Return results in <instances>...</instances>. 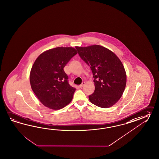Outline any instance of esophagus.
I'll return each mask as SVG.
<instances>
[{
    "label": "esophagus",
    "instance_id": "34e87169",
    "mask_svg": "<svg viewBox=\"0 0 159 159\" xmlns=\"http://www.w3.org/2000/svg\"><path fill=\"white\" fill-rule=\"evenodd\" d=\"M85 84V82H83V83H81V84L80 85H79V87H80V88H82V87H83V86H84V85Z\"/></svg>",
    "mask_w": 159,
    "mask_h": 159
}]
</instances>
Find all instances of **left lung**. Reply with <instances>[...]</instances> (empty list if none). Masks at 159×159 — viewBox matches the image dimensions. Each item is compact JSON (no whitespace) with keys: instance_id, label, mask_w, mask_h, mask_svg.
<instances>
[{"instance_id":"left-lung-1","label":"left lung","mask_w":159,"mask_h":159,"mask_svg":"<svg viewBox=\"0 0 159 159\" xmlns=\"http://www.w3.org/2000/svg\"><path fill=\"white\" fill-rule=\"evenodd\" d=\"M76 48L93 75L95 89L89 96V101L103 108L113 106L123 95L127 83L126 72L120 59L103 46H76Z\"/></svg>"}]
</instances>
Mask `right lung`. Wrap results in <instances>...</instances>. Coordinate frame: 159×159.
Listing matches in <instances>:
<instances>
[{
	"label": "right lung",
	"mask_w": 159,
	"mask_h": 159,
	"mask_svg": "<svg viewBox=\"0 0 159 159\" xmlns=\"http://www.w3.org/2000/svg\"><path fill=\"white\" fill-rule=\"evenodd\" d=\"M78 53L73 47L47 50L37 57L30 74L32 91L46 107L60 110L71 102L76 88L68 82L64 67Z\"/></svg>",
	"instance_id": "add662e5"
}]
</instances>
